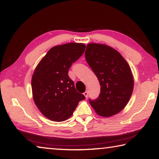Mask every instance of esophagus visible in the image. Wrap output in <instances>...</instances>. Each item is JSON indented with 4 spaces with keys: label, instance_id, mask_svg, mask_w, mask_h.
Listing matches in <instances>:
<instances>
[{
    "label": "esophagus",
    "instance_id": "1",
    "mask_svg": "<svg viewBox=\"0 0 159 159\" xmlns=\"http://www.w3.org/2000/svg\"><path fill=\"white\" fill-rule=\"evenodd\" d=\"M83 95H84V96L85 97V98H88V91H85V92L83 93Z\"/></svg>",
    "mask_w": 159,
    "mask_h": 159
}]
</instances>
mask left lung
Here are the masks:
<instances>
[{"label":"left lung","mask_w":159,"mask_h":159,"mask_svg":"<svg viewBox=\"0 0 159 159\" xmlns=\"http://www.w3.org/2000/svg\"><path fill=\"white\" fill-rule=\"evenodd\" d=\"M85 57L101 86L98 98L89 99L90 105L101 116L118 114L128 104L133 90L130 66L117 50L103 44H88Z\"/></svg>","instance_id":"8db88e82"}]
</instances>
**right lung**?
Segmentation results:
<instances>
[{
	"mask_svg": "<svg viewBox=\"0 0 159 159\" xmlns=\"http://www.w3.org/2000/svg\"><path fill=\"white\" fill-rule=\"evenodd\" d=\"M83 43H69L50 49L38 64L31 79L34 101L48 119L61 122L73 114L80 101L85 99L77 92L68 71L84 52Z\"/></svg>",
	"mask_w": 159,
	"mask_h": 159,
	"instance_id": "right-lung-1",
	"label": "right lung"
}]
</instances>
